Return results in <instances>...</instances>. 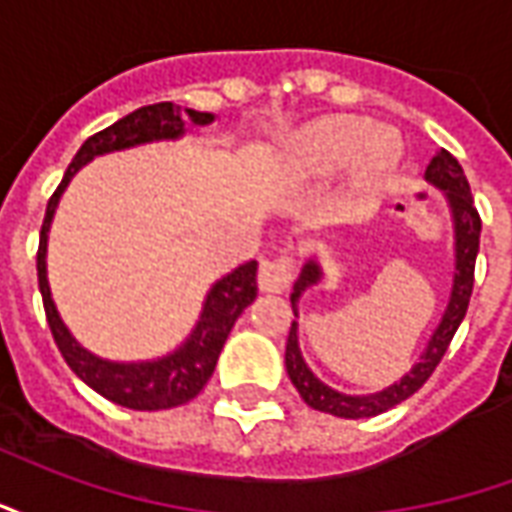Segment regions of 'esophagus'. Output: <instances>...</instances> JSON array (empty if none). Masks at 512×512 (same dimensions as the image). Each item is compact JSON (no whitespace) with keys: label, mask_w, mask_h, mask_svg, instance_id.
<instances>
[{"label":"esophagus","mask_w":512,"mask_h":512,"mask_svg":"<svg viewBox=\"0 0 512 512\" xmlns=\"http://www.w3.org/2000/svg\"><path fill=\"white\" fill-rule=\"evenodd\" d=\"M296 266L290 257H274V260H263L260 263V274H257V285L266 293H282L293 282Z\"/></svg>","instance_id":"esophagus-1"}]
</instances>
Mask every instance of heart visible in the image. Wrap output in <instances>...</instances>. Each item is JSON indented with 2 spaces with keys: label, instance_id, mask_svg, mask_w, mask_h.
<instances>
[{
  "label": "heart",
  "instance_id": "b5f03b06",
  "mask_svg": "<svg viewBox=\"0 0 512 512\" xmlns=\"http://www.w3.org/2000/svg\"><path fill=\"white\" fill-rule=\"evenodd\" d=\"M293 167L310 178H329L337 169L351 164L356 183L370 186L395 164V136L373 131L365 117L334 115L312 120L290 139Z\"/></svg>",
  "mask_w": 512,
  "mask_h": 512
}]
</instances>
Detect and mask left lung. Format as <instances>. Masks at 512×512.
Wrapping results in <instances>:
<instances>
[{
  "label": "left lung",
  "mask_w": 512,
  "mask_h": 512,
  "mask_svg": "<svg viewBox=\"0 0 512 512\" xmlns=\"http://www.w3.org/2000/svg\"><path fill=\"white\" fill-rule=\"evenodd\" d=\"M425 180L430 186L444 194V200L450 205L452 216V238H455V271H452V290L450 301L444 307V315H441L439 326L430 334L425 351L419 354V359L411 365V370L403 373L400 381L384 386L378 392H370V395H345L340 389H332L329 384H323L321 378L315 376L310 370V365L304 362L299 348V323H290L288 345H285V370H288L290 381L296 386V392L301 395V400L307 403L315 411H323V414H334V417L345 419H365L376 417V414H384L397 403H403L406 397H411L417 392L419 386L425 384L430 378V373L436 370V365L441 362V356L447 354L450 348V340L458 332L463 315H466V307H469V299H472V285H474V260H477V252H480V213L474 208L472 191H469V180L463 175L461 164L447 153V150H439L436 156L430 158V164L425 167ZM323 279L321 263L310 257L304 266H301L299 279L293 282V293H290V307H293V315L299 318V301L301 296L318 285Z\"/></svg>",
  "instance_id": "1"
}]
</instances>
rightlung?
Wrapping results in <instances>:
<instances>
[{"mask_svg":"<svg viewBox=\"0 0 512 512\" xmlns=\"http://www.w3.org/2000/svg\"><path fill=\"white\" fill-rule=\"evenodd\" d=\"M216 115L211 112H197V109H183L172 101L164 104L142 106L123 120H117L104 131L90 136L79 153L73 156L71 167L65 178L51 194L46 205V219L40 227L38 246V285L43 296V310L46 321L54 334V343L60 348L62 359L68 362L76 376L84 384L95 389L98 395L112 400L117 406L134 408V411H158V408H175L189 403L200 395V389L213 376L216 359L222 354L224 340L238 321V315L255 301L257 296V263L249 260L244 266L230 271L227 277L216 279L202 301L200 321L194 323L189 337L169 354L158 359H142V362H115L104 356L87 351L71 329L60 318V310L51 299L49 274H46V252H49V230L54 222V211L60 205V197L68 189L73 175L90 164L93 158L128 150V147L150 145V142H169L186 134V126H211Z\"/></svg>","mask_w":512,"mask_h":512,"instance_id":"obj_1","label":"right lung"}]
</instances>
